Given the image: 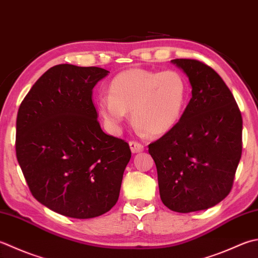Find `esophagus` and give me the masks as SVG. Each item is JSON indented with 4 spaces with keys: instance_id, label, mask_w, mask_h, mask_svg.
Returning <instances> with one entry per match:
<instances>
[{
    "instance_id": "obj_1",
    "label": "esophagus",
    "mask_w": 258,
    "mask_h": 258,
    "mask_svg": "<svg viewBox=\"0 0 258 258\" xmlns=\"http://www.w3.org/2000/svg\"><path fill=\"white\" fill-rule=\"evenodd\" d=\"M130 148H131V151H132L133 153L142 152V151L144 150L143 144H141L140 142H138V141H131Z\"/></svg>"
}]
</instances>
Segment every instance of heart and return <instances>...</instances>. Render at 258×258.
Segmentation results:
<instances>
[{
    "label": "heart",
    "mask_w": 258,
    "mask_h": 258,
    "mask_svg": "<svg viewBox=\"0 0 258 258\" xmlns=\"http://www.w3.org/2000/svg\"><path fill=\"white\" fill-rule=\"evenodd\" d=\"M108 93L98 99V110L113 132H117L126 112H131L140 130L162 135L170 132L183 114L188 82L176 70L161 73L134 68L116 75Z\"/></svg>",
    "instance_id": "obj_1"
}]
</instances>
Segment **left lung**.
<instances>
[{"mask_svg": "<svg viewBox=\"0 0 258 258\" xmlns=\"http://www.w3.org/2000/svg\"><path fill=\"white\" fill-rule=\"evenodd\" d=\"M191 85L179 123L149 145L160 197L176 213L206 210L230 192L241 156L243 119L233 94L213 68L195 59H173Z\"/></svg>", "mask_w": 258, "mask_h": 258, "instance_id": "1", "label": "left lung"}]
</instances>
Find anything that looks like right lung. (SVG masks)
Wrapping results in <instances>:
<instances>
[{"mask_svg":"<svg viewBox=\"0 0 258 258\" xmlns=\"http://www.w3.org/2000/svg\"><path fill=\"white\" fill-rule=\"evenodd\" d=\"M109 72L57 64L20 105L18 162L40 204L60 215L88 219L117 203L131 150L100 128L93 88Z\"/></svg>","mask_w":258,"mask_h":258,"instance_id":"add662e5","label":"right lung"}]
</instances>
